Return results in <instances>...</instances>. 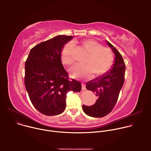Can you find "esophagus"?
<instances>
[{
	"mask_svg": "<svg viewBox=\"0 0 151 151\" xmlns=\"http://www.w3.org/2000/svg\"><path fill=\"white\" fill-rule=\"evenodd\" d=\"M82 90H86V87H85V85L83 83H82Z\"/></svg>",
	"mask_w": 151,
	"mask_h": 151,
	"instance_id": "34e87169",
	"label": "esophagus"
}]
</instances>
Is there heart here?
I'll use <instances>...</instances> for the list:
<instances>
[{
  "instance_id": "obj_1",
  "label": "heart",
  "mask_w": 151,
  "mask_h": 151,
  "mask_svg": "<svg viewBox=\"0 0 151 151\" xmlns=\"http://www.w3.org/2000/svg\"><path fill=\"white\" fill-rule=\"evenodd\" d=\"M83 44L90 52V55L85 61L87 64H76L70 69L72 77L90 78L94 73L100 75L111 68L114 57L109 48L102 47L99 42L93 39L85 40ZM73 48V43L70 42L65 45L62 50L61 60L66 65H71L74 62Z\"/></svg>"
}]
</instances>
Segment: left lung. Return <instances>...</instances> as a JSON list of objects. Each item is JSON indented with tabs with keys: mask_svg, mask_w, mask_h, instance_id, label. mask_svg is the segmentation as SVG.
Segmentation results:
<instances>
[{
	"mask_svg": "<svg viewBox=\"0 0 151 151\" xmlns=\"http://www.w3.org/2000/svg\"><path fill=\"white\" fill-rule=\"evenodd\" d=\"M107 44L115 54L114 64L110 70L86 85V88L94 92L97 97L93 106H82L83 112L92 117L101 118L112 111L124 82L125 65L122 55L109 42L107 41Z\"/></svg>",
	"mask_w": 151,
	"mask_h": 151,
	"instance_id": "obj_1",
	"label": "left lung"
}]
</instances>
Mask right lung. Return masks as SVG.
Returning a JSON list of instances; mask_svg holds the SVG:
<instances>
[{"label": "right lung", "instance_id": "add662e5", "mask_svg": "<svg viewBox=\"0 0 151 151\" xmlns=\"http://www.w3.org/2000/svg\"><path fill=\"white\" fill-rule=\"evenodd\" d=\"M72 36L58 35L34 47L25 63L24 84L30 100L41 114L53 116L66 109L67 93L79 92L81 83L69 80L61 60L62 49Z\"/></svg>", "mask_w": 151, "mask_h": 151}]
</instances>
